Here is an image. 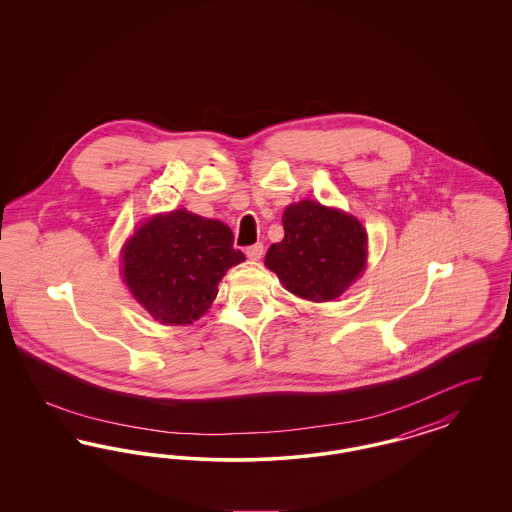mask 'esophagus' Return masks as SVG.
I'll return each mask as SVG.
<instances>
[{"label":"esophagus","instance_id":"34e87169","mask_svg":"<svg viewBox=\"0 0 512 512\" xmlns=\"http://www.w3.org/2000/svg\"><path fill=\"white\" fill-rule=\"evenodd\" d=\"M263 253H265L263 244L249 245V247L245 249V255H247L251 261H259V259L263 257Z\"/></svg>","mask_w":512,"mask_h":512}]
</instances>
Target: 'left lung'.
Here are the masks:
<instances>
[{"label": "left lung", "instance_id": "1", "mask_svg": "<svg viewBox=\"0 0 512 512\" xmlns=\"http://www.w3.org/2000/svg\"><path fill=\"white\" fill-rule=\"evenodd\" d=\"M282 224L284 240L270 245L265 265L293 295L332 301L363 272L366 232L355 217L303 199L286 207Z\"/></svg>", "mask_w": 512, "mask_h": 512}]
</instances>
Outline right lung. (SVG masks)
Wrapping results in <instances>:
<instances>
[{
	"mask_svg": "<svg viewBox=\"0 0 512 512\" xmlns=\"http://www.w3.org/2000/svg\"><path fill=\"white\" fill-rule=\"evenodd\" d=\"M220 220L186 209L147 219L122 247V276L147 313L163 324H190L219 293L226 270L244 263Z\"/></svg>",
	"mask_w": 512,
	"mask_h": 512,
	"instance_id": "1",
	"label": "right lung"
}]
</instances>
